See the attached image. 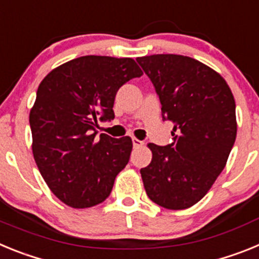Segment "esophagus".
<instances>
[{
    "label": "esophagus",
    "mask_w": 259,
    "mask_h": 259,
    "mask_svg": "<svg viewBox=\"0 0 259 259\" xmlns=\"http://www.w3.org/2000/svg\"><path fill=\"white\" fill-rule=\"evenodd\" d=\"M132 144H134V148H140V146L144 145V141L139 140V139H132Z\"/></svg>",
    "instance_id": "1"
}]
</instances>
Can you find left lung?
I'll use <instances>...</instances> for the list:
<instances>
[{
    "instance_id": "left-lung-1",
    "label": "left lung",
    "mask_w": 259,
    "mask_h": 259,
    "mask_svg": "<svg viewBox=\"0 0 259 259\" xmlns=\"http://www.w3.org/2000/svg\"><path fill=\"white\" fill-rule=\"evenodd\" d=\"M174 123L172 143L149 144L141 168L148 197L170 210L193 206L223 171L236 140V105L226 80L191 57L154 54L136 59Z\"/></svg>"
}]
</instances>
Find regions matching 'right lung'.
<instances>
[{"label":"right lung","mask_w":259,"mask_h":259,"mask_svg":"<svg viewBox=\"0 0 259 259\" xmlns=\"http://www.w3.org/2000/svg\"><path fill=\"white\" fill-rule=\"evenodd\" d=\"M141 75L132 58L85 56L54 68L38 85L29 113L32 152L50 191L68 206L106 200L130 161V137H97L96 128L115 116L118 89Z\"/></svg>","instance_id":"right-lung-1"}]
</instances>
